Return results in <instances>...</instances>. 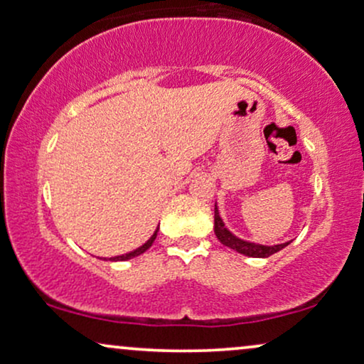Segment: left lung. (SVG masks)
I'll return each mask as SVG.
<instances>
[{
    "label": "left lung",
    "instance_id": "obj_1",
    "mask_svg": "<svg viewBox=\"0 0 364 364\" xmlns=\"http://www.w3.org/2000/svg\"><path fill=\"white\" fill-rule=\"evenodd\" d=\"M215 235L216 238L220 240L221 245L228 246L236 253L250 256V258H268V256L278 253L288 246L291 241H287V243H279V245H259V243H253V241L243 240L240 236H236L235 232H231L228 230V226L223 221V218L220 215V210H218V205L215 203Z\"/></svg>",
    "mask_w": 364,
    "mask_h": 364
}]
</instances>
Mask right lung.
I'll return each mask as SVG.
<instances>
[{
  "mask_svg": "<svg viewBox=\"0 0 364 364\" xmlns=\"http://www.w3.org/2000/svg\"><path fill=\"white\" fill-rule=\"evenodd\" d=\"M158 231H159V225H158L156 230H154L153 235L149 236V240L146 241V243H143L141 246H139V248L133 250V251H128V253H124V255L111 256V258H105V259H109V261H128V259L134 258V256H139V255H143L144 251H146L148 248H151V245L154 243V240H156V236H158Z\"/></svg>",
  "mask_w": 364,
  "mask_h": 364,
  "instance_id": "obj_1",
  "label": "right lung"
}]
</instances>
